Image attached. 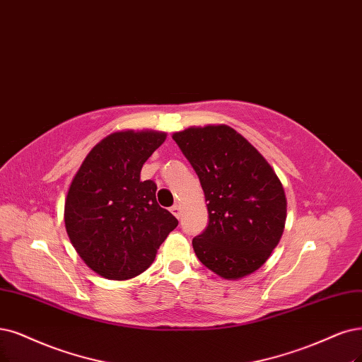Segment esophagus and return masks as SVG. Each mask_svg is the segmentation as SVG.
Segmentation results:
<instances>
[{
  "label": "esophagus",
  "mask_w": 362,
  "mask_h": 362,
  "mask_svg": "<svg viewBox=\"0 0 362 362\" xmlns=\"http://www.w3.org/2000/svg\"><path fill=\"white\" fill-rule=\"evenodd\" d=\"M170 210H171V213H173L174 216H176V218H180V215H182V207H180V204H174Z\"/></svg>",
  "instance_id": "obj_1"
}]
</instances>
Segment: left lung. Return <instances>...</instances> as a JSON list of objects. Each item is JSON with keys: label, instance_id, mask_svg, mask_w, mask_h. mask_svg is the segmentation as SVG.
<instances>
[{"label": "left lung", "instance_id": "obj_1", "mask_svg": "<svg viewBox=\"0 0 362 362\" xmlns=\"http://www.w3.org/2000/svg\"><path fill=\"white\" fill-rule=\"evenodd\" d=\"M173 140L198 174L209 225L192 240L197 258L222 279H243L265 264L286 222V195L273 167L228 125L189 127Z\"/></svg>", "mask_w": 362, "mask_h": 362}]
</instances>
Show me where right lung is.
<instances>
[{
    "instance_id": "obj_1",
    "label": "right lung",
    "mask_w": 362,
    "mask_h": 362,
    "mask_svg": "<svg viewBox=\"0 0 362 362\" xmlns=\"http://www.w3.org/2000/svg\"><path fill=\"white\" fill-rule=\"evenodd\" d=\"M160 131H116L92 147L71 180L64 222L78 257L97 274L128 280L152 265L177 219L156 203V185L140 180Z\"/></svg>"
}]
</instances>
